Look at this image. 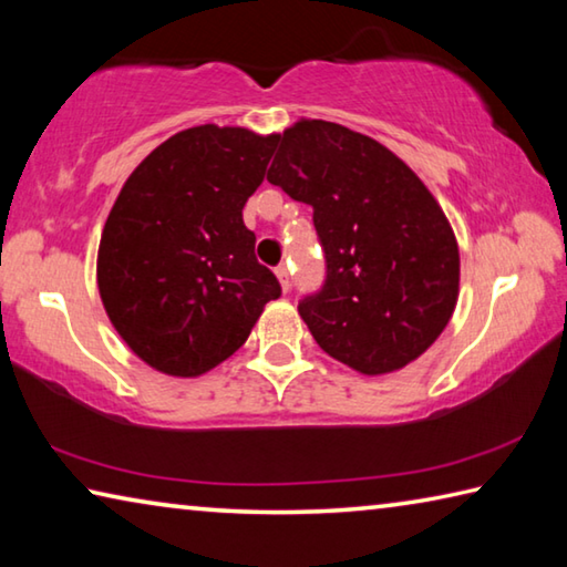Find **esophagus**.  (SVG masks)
Here are the masks:
<instances>
[{
    "instance_id": "obj_1",
    "label": "esophagus",
    "mask_w": 567,
    "mask_h": 567,
    "mask_svg": "<svg viewBox=\"0 0 567 567\" xmlns=\"http://www.w3.org/2000/svg\"><path fill=\"white\" fill-rule=\"evenodd\" d=\"M275 275H277V280H280L282 290H285V292L290 290V270H287V265H280V267H277Z\"/></svg>"
}]
</instances>
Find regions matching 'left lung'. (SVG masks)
I'll return each mask as SVG.
<instances>
[{"mask_svg": "<svg viewBox=\"0 0 567 567\" xmlns=\"http://www.w3.org/2000/svg\"><path fill=\"white\" fill-rule=\"evenodd\" d=\"M267 182L312 205L328 275L297 310L315 342L362 375L417 360L453 318L460 252L443 207L368 134L300 120L275 134Z\"/></svg>", "mask_w": 567, "mask_h": 567, "instance_id": "left-lung-1", "label": "left lung"}]
</instances>
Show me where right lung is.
I'll return each mask as SVG.
<instances>
[{"label": "right lung", "instance_id": "add662e5", "mask_svg": "<svg viewBox=\"0 0 567 567\" xmlns=\"http://www.w3.org/2000/svg\"><path fill=\"white\" fill-rule=\"evenodd\" d=\"M275 134L182 130L140 162L104 223L97 285L130 350L172 378L205 375L243 348L280 282L243 223Z\"/></svg>", "mask_w": 567, "mask_h": 567}]
</instances>
